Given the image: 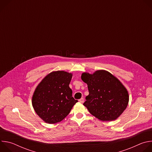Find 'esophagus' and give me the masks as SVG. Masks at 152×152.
Returning a JSON list of instances; mask_svg holds the SVG:
<instances>
[{"label": "esophagus", "mask_w": 152, "mask_h": 152, "mask_svg": "<svg viewBox=\"0 0 152 152\" xmlns=\"http://www.w3.org/2000/svg\"><path fill=\"white\" fill-rule=\"evenodd\" d=\"M79 102H80V103H83V102H84V99H83V98H81V99H80L79 100Z\"/></svg>", "instance_id": "1"}]
</instances>
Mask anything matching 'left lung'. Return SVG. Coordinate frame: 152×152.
Here are the masks:
<instances>
[{"label": "left lung", "instance_id": "8db88e82", "mask_svg": "<svg viewBox=\"0 0 152 152\" xmlns=\"http://www.w3.org/2000/svg\"><path fill=\"white\" fill-rule=\"evenodd\" d=\"M82 80L88 85L89 95L83 105L93 116L103 121L117 119L127 106L129 96L125 86L113 74L99 70L84 72Z\"/></svg>", "mask_w": 152, "mask_h": 152}]
</instances>
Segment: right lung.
I'll return each instance as SVG.
<instances>
[{
    "label": "right lung",
    "mask_w": 152,
    "mask_h": 152,
    "mask_svg": "<svg viewBox=\"0 0 152 152\" xmlns=\"http://www.w3.org/2000/svg\"><path fill=\"white\" fill-rule=\"evenodd\" d=\"M73 74L54 71L46 75L37 86L32 104L37 114L45 122L54 124L61 121L78 102L72 97L69 87Z\"/></svg>",
    "instance_id": "add662e5"
}]
</instances>
